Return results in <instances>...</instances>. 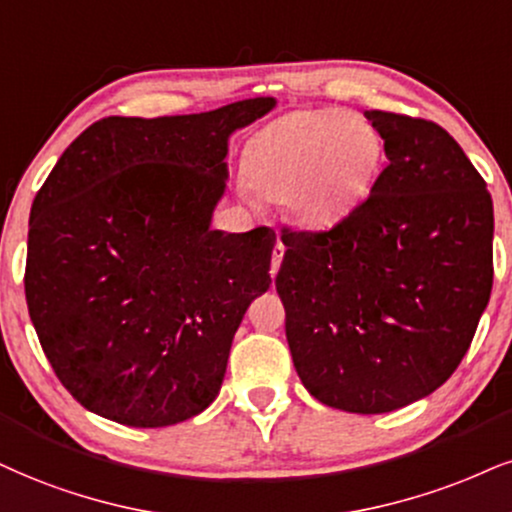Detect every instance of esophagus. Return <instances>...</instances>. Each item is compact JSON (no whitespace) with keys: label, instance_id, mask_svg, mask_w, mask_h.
<instances>
[{"label":"esophagus","instance_id":"esophagus-1","mask_svg":"<svg viewBox=\"0 0 512 512\" xmlns=\"http://www.w3.org/2000/svg\"><path fill=\"white\" fill-rule=\"evenodd\" d=\"M282 256H285V244L277 239L275 249H273V263H270V275H277V270H280V263H282Z\"/></svg>","mask_w":512,"mask_h":512}]
</instances>
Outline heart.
Returning <instances> with one entry per match:
<instances>
[{
    "label": "heart",
    "mask_w": 512,
    "mask_h": 512,
    "mask_svg": "<svg viewBox=\"0 0 512 512\" xmlns=\"http://www.w3.org/2000/svg\"><path fill=\"white\" fill-rule=\"evenodd\" d=\"M384 147L361 116L339 109H301L258 130L246 144L244 197L285 201L308 227H332L370 194Z\"/></svg>",
    "instance_id": "heart-1"
}]
</instances>
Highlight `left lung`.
I'll return each mask as SVG.
<instances>
[{"mask_svg":"<svg viewBox=\"0 0 512 512\" xmlns=\"http://www.w3.org/2000/svg\"><path fill=\"white\" fill-rule=\"evenodd\" d=\"M365 118L387 168L332 230H282L275 287L311 396L375 415L430 396L468 353L494 285V204L441 125L389 111Z\"/></svg>","mask_w":512,"mask_h":512,"instance_id":"left-lung-1","label":"left lung"}]
</instances>
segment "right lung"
Wrapping results in <instances>:
<instances>
[{"mask_svg": "<svg viewBox=\"0 0 512 512\" xmlns=\"http://www.w3.org/2000/svg\"><path fill=\"white\" fill-rule=\"evenodd\" d=\"M273 97L163 118L109 116L61 154L30 211L25 301L80 406L128 427L208 408L232 337L270 287V227L211 230L227 140Z\"/></svg>", "mask_w": 512, "mask_h": 512, "instance_id": "add662e5", "label": "right lung"}]
</instances>
